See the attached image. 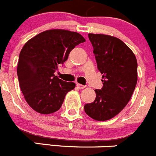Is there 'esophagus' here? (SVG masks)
I'll return each instance as SVG.
<instances>
[{
    "label": "esophagus",
    "instance_id": "esophagus-1",
    "mask_svg": "<svg viewBox=\"0 0 156 156\" xmlns=\"http://www.w3.org/2000/svg\"><path fill=\"white\" fill-rule=\"evenodd\" d=\"M77 87H78L79 89H84V87H85V86L81 84H77Z\"/></svg>",
    "mask_w": 156,
    "mask_h": 156
}]
</instances>
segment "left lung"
<instances>
[{
	"mask_svg": "<svg viewBox=\"0 0 156 156\" xmlns=\"http://www.w3.org/2000/svg\"><path fill=\"white\" fill-rule=\"evenodd\" d=\"M98 70L103 74V87L94 90V102L84 105V111L98 121L118 114L130 100L137 83V60L120 39L89 33Z\"/></svg>",
	"mask_w": 156,
	"mask_h": 156,
	"instance_id": "1",
	"label": "left lung"
}]
</instances>
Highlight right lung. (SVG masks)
Segmentation results:
<instances>
[{
  "label": "right lung",
  "instance_id": "right-lung-1",
  "mask_svg": "<svg viewBox=\"0 0 156 156\" xmlns=\"http://www.w3.org/2000/svg\"><path fill=\"white\" fill-rule=\"evenodd\" d=\"M85 42L76 32L50 30L36 35L20 51L17 76L27 104L42 114L60 109L66 94L75 87L54 75L59 64H64L71 51Z\"/></svg>",
  "mask_w": 156,
  "mask_h": 156
}]
</instances>
